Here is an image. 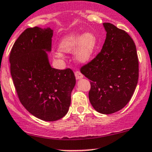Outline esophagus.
Segmentation results:
<instances>
[{"instance_id":"obj_1","label":"esophagus","mask_w":152,"mask_h":152,"mask_svg":"<svg viewBox=\"0 0 152 152\" xmlns=\"http://www.w3.org/2000/svg\"><path fill=\"white\" fill-rule=\"evenodd\" d=\"M75 76H76V79H81L84 77V76H83L82 73L80 72L79 71H78V70L77 71H75Z\"/></svg>"}]
</instances>
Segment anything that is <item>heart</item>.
Returning a JSON list of instances; mask_svg holds the SVG:
<instances>
[{
  "mask_svg": "<svg viewBox=\"0 0 152 152\" xmlns=\"http://www.w3.org/2000/svg\"><path fill=\"white\" fill-rule=\"evenodd\" d=\"M97 45L96 36L93 33L87 32L82 34L75 32L63 38L59 45V50L61 53H71L74 52L75 57L79 62H86L92 56ZM56 58L62 57L61 53L55 55Z\"/></svg>",
  "mask_w": 152,
  "mask_h": 152,
  "instance_id": "b5f03b06",
  "label": "heart"
}]
</instances>
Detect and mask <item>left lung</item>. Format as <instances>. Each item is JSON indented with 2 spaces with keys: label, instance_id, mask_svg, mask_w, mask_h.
<instances>
[{
  "label": "left lung",
  "instance_id": "obj_1",
  "mask_svg": "<svg viewBox=\"0 0 152 152\" xmlns=\"http://www.w3.org/2000/svg\"><path fill=\"white\" fill-rule=\"evenodd\" d=\"M106 39L94 59L81 66L90 80L89 98L95 110L112 114L123 109L133 96L138 79V58L132 38L124 30L104 23Z\"/></svg>",
  "mask_w": 152,
  "mask_h": 152
}]
</instances>
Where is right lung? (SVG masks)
<instances>
[{"instance_id":"add662e5","label":"right lung","mask_w":152,"mask_h":152,"mask_svg":"<svg viewBox=\"0 0 152 152\" xmlns=\"http://www.w3.org/2000/svg\"><path fill=\"white\" fill-rule=\"evenodd\" d=\"M53 30L34 26L25 29L11 48V74L23 106L39 119L55 121L68 113L76 78L71 68H52Z\"/></svg>"}]
</instances>
